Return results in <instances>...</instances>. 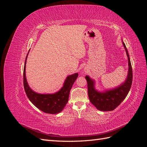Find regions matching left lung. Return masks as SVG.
I'll return each instance as SVG.
<instances>
[{"instance_id":"8db88e82","label":"left lung","mask_w":147,"mask_h":147,"mask_svg":"<svg viewBox=\"0 0 147 147\" xmlns=\"http://www.w3.org/2000/svg\"><path fill=\"white\" fill-rule=\"evenodd\" d=\"M123 44L126 52L129 64L127 77L125 82L116 88L102 92L95 90L94 81L93 80L87 75L85 77L88 83L89 99L99 110L112 111L116 109L126 98L131 89L132 82V69L127 50L124 42Z\"/></svg>"}]
</instances>
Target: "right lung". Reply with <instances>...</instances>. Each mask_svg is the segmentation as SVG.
<instances>
[{
    "mask_svg": "<svg viewBox=\"0 0 147 147\" xmlns=\"http://www.w3.org/2000/svg\"><path fill=\"white\" fill-rule=\"evenodd\" d=\"M29 52L26 56L24 72L23 83L24 90L30 101L42 112L50 113H59L63 110L69 100V93L73 84L78 77V73L69 75L61 90L54 94H38L29 87L26 77V64Z\"/></svg>",
    "mask_w": 147,
    "mask_h": 147,
    "instance_id": "right-lung-1",
    "label": "right lung"
}]
</instances>
